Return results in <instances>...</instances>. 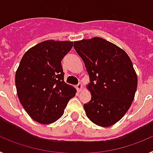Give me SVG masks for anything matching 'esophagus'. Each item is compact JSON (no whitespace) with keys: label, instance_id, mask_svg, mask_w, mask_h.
<instances>
[{"label":"esophagus","instance_id":"obj_1","mask_svg":"<svg viewBox=\"0 0 153 153\" xmlns=\"http://www.w3.org/2000/svg\"><path fill=\"white\" fill-rule=\"evenodd\" d=\"M76 90H77L78 92H80L81 90H83V85H82V83H78V84L76 85Z\"/></svg>","mask_w":153,"mask_h":153}]
</instances>
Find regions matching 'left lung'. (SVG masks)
<instances>
[{
    "label": "left lung",
    "instance_id": "obj_1",
    "mask_svg": "<svg viewBox=\"0 0 153 153\" xmlns=\"http://www.w3.org/2000/svg\"><path fill=\"white\" fill-rule=\"evenodd\" d=\"M74 47L90 76L86 87L91 100L83 105L86 117L96 125L110 126L123 117L134 100L138 79L130 58L98 36L74 41Z\"/></svg>",
    "mask_w": 153,
    "mask_h": 153
}]
</instances>
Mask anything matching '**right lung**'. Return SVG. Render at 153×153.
<instances>
[{
  "mask_svg": "<svg viewBox=\"0 0 153 153\" xmlns=\"http://www.w3.org/2000/svg\"><path fill=\"white\" fill-rule=\"evenodd\" d=\"M73 44L53 40L39 43L24 53L16 71L19 100L30 117L40 123L59 120L76 95V89L64 82L61 66Z\"/></svg>",
  "mask_w": 153,
  "mask_h": 153,
  "instance_id": "add662e5",
  "label": "right lung"
}]
</instances>
